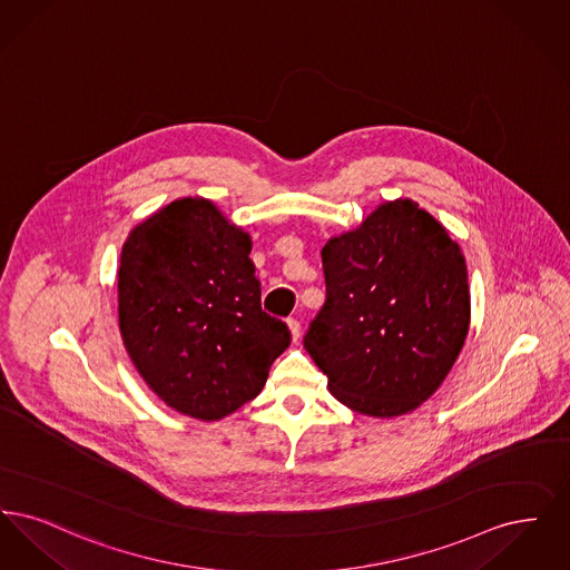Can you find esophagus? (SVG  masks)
<instances>
[{
    "label": "esophagus",
    "mask_w": 570,
    "mask_h": 570,
    "mask_svg": "<svg viewBox=\"0 0 570 570\" xmlns=\"http://www.w3.org/2000/svg\"><path fill=\"white\" fill-rule=\"evenodd\" d=\"M288 331H291V337H293V342H297L298 335H301V325H298V321L295 318H288Z\"/></svg>",
    "instance_id": "34e87169"
}]
</instances>
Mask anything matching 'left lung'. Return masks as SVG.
<instances>
[{
  "mask_svg": "<svg viewBox=\"0 0 570 570\" xmlns=\"http://www.w3.org/2000/svg\"><path fill=\"white\" fill-rule=\"evenodd\" d=\"M326 301L303 346L354 412L391 419L430 400L470 328L460 245L410 198L379 205L323 247Z\"/></svg>",
  "mask_w": 570,
  "mask_h": 570,
  "instance_id": "1",
  "label": "left lung"
}]
</instances>
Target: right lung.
Returning a JSON list of instances; mask_svg holds the SVG:
<instances>
[{
	"label": "right lung",
	"mask_w": 570,
	"mask_h": 570,
	"mask_svg": "<svg viewBox=\"0 0 570 570\" xmlns=\"http://www.w3.org/2000/svg\"><path fill=\"white\" fill-rule=\"evenodd\" d=\"M252 237L203 196L130 230L117 272L124 346L166 406L217 421L254 400L291 331L261 307Z\"/></svg>",
	"instance_id": "add662e5"
}]
</instances>
